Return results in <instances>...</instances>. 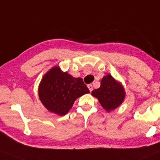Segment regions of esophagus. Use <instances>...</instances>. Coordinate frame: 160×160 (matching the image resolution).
I'll list each match as a JSON object with an SVG mask.
<instances>
[{"instance_id": "obj_1", "label": "esophagus", "mask_w": 160, "mask_h": 160, "mask_svg": "<svg viewBox=\"0 0 160 160\" xmlns=\"http://www.w3.org/2000/svg\"><path fill=\"white\" fill-rule=\"evenodd\" d=\"M88 88H89V90H90V91L91 92L92 90H93V87H92V84H88Z\"/></svg>"}]
</instances>
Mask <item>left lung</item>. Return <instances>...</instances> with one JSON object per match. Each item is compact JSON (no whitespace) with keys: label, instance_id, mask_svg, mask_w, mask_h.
Here are the masks:
<instances>
[{"label":"left lung","instance_id":"8db88e82","mask_svg":"<svg viewBox=\"0 0 160 160\" xmlns=\"http://www.w3.org/2000/svg\"><path fill=\"white\" fill-rule=\"evenodd\" d=\"M92 95L97 98L100 104L107 111L119 107L125 98V90L122 85L110 75L102 78L101 86L93 90Z\"/></svg>","mask_w":160,"mask_h":160}]
</instances>
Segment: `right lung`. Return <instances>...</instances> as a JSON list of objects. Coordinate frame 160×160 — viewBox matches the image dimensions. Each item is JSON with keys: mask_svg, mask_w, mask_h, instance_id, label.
<instances>
[{"mask_svg": "<svg viewBox=\"0 0 160 160\" xmlns=\"http://www.w3.org/2000/svg\"><path fill=\"white\" fill-rule=\"evenodd\" d=\"M88 92L82 78L63 72L58 67L44 75L38 88L39 98L44 107L61 116L68 113L76 98Z\"/></svg>", "mask_w": 160, "mask_h": 160, "instance_id": "obj_1", "label": "right lung"}]
</instances>
